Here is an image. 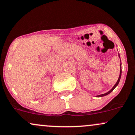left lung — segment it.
I'll return each instance as SVG.
<instances>
[{
    "label": "left lung",
    "mask_w": 135,
    "mask_h": 135,
    "mask_svg": "<svg viewBox=\"0 0 135 135\" xmlns=\"http://www.w3.org/2000/svg\"><path fill=\"white\" fill-rule=\"evenodd\" d=\"M118 57H120V55L118 54ZM120 62H121V61H120ZM121 75H122V66H121V64H120V75H119V77H118V80H117V83H115V85L114 86V87L112 88V89H110V91H108V92L107 93H105V94H100V95H99V96H98L97 97H102V96H106V95H107V94H110V93L112 92V91L114 90V89L115 88H116V86L118 85V83H119V81H120V78H121Z\"/></svg>",
    "instance_id": "left-lung-1"
}]
</instances>
